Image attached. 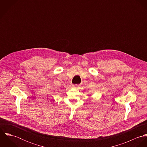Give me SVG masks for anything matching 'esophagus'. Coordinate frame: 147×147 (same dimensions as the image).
<instances>
[{"label": "esophagus", "instance_id": "34e87169", "mask_svg": "<svg viewBox=\"0 0 147 147\" xmlns=\"http://www.w3.org/2000/svg\"><path fill=\"white\" fill-rule=\"evenodd\" d=\"M72 86L75 88H78L79 86V85H77V84H74V85H72Z\"/></svg>", "mask_w": 147, "mask_h": 147}]
</instances>
